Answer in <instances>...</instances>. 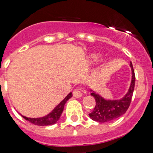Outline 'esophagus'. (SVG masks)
Instances as JSON below:
<instances>
[{
  "label": "esophagus",
  "instance_id": "obj_1",
  "mask_svg": "<svg viewBox=\"0 0 153 153\" xmlns=\"http://www.w3.org/2000/svg\"><path fill=\"white\" fill-rule=\"evenodd\" d=\"M84 93H86V92L82 89V88H76V89L73 91V96L77 98H81Z\"/></svg>",
  "mask_w": 153,
  "mask_h": 153
}]
</instances>
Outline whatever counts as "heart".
Returning a JSON list of instances; mask_svg holds the SVG:
<instances>
[{
    "label": "heart",
    "instance_id": "1",
    "mask_svg": "<svg viewBox=\"0 0 153 153\" xmlns=\"http://www.w3.org/2000/svg\"><path fill=\"white\" fill-rule=\"evenodd\" d=\"M91 58L93 60H95V61H96V60H98V58H99V55H97V54H93V55H92Z\"/></svg>",
    "mask_w": 153,
    "mask_h": 153
}]
</instances>
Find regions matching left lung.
I'll return each instance as SVG.
<instances>
[{
	"instance_id": "1",
	"label": "left lung",
	"mask_w": 153,
	"mask_h": 153,
	"mask_svg": "<svg viewBox=\"0 0 153 153\" xmlns=\"http://www.w3.org/2000/svg\"><path fill=\"white\" fill-rule=\"evenodd\" d=\"M130 67L132 68V75L130 87L126 95L121 100L106 101L94 92L91 93V95L95 99V108L93 111L89 114L91 119L100 123L109 122L119 118L126 112L130 105L135 83V72L132 62H130Z\"/></svg>"
}]
</instances>
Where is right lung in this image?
<instances>
[{
    "instance_id": "1",
    "label": "right lung",
    "mask_w": 153,
    "mask_h": 153,
    "mask_svg": "<svg viewBox=\"0 0 153 153\" xmlns=\"http://www.w3.org/2000/svg\"><path fill=\"white\" fill-rule=\"evenodd\" d=\"M72 96V92L69 94L55 109L52 110V112L49 114V115H46V116L42 117V118H27V117H22L24 118H25L27 121H29L32 124L35 125H38V126H48V125H52L57 122L58 121V119L61 117V113H62L63 110H64V104H66V102Z\"/></svg>"
}]
</instances>
